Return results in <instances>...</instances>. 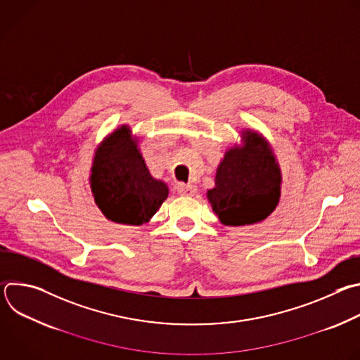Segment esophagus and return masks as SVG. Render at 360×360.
<instances>
[{"instance_id":"esophagus-1","label":"esophagus","mask_w":360,"mask_h":360,"mask_svg":"<svg viewBox=\"0 0 360 360\" xmlns=\"http://www.w3.org/2000/svg\"><path fill=\"white\" fill-rule=\"evenodd\" d=\"M176 191H178L179 195H184V196H193V195L198 192L196 186H193V185H186V184H178Z\"/></svg>"}]
</instances>
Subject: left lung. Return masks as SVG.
<instances>
[{"mask_svg":"<svg viewBox=\"0 0 360 360\" xmlns=\"http://www.w3.org/2000/svg\"><path fill=\"white\" fill-rule=\"evenodd\" d=\"M242 145L226 149L207 191L212 211L226 226L266 219L281 199L282 174L271 143L259 132L242 131Z\"/></svg>","mask_w":360,"mask_h":360,"instance_id":"8db88e82","label":"left lung"}]
</instances>
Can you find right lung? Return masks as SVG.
<instances>
[{"label": "right lung", "instance_id": "obj_1", "mask_svg": "<svg viewBox=\"0 0 360 360\" xmlns=\"http://www.w3.org/2000/svg\"><path fill=\"white\" fill-rule=\"evenodd\" d=\"M89 185L107 219L134 226L149 222L169 192L164 181L150 175L128 125L117 128L96 148Z\"/></svg>", "mask_w": 360, "mask_h": 360}]
</instances>
